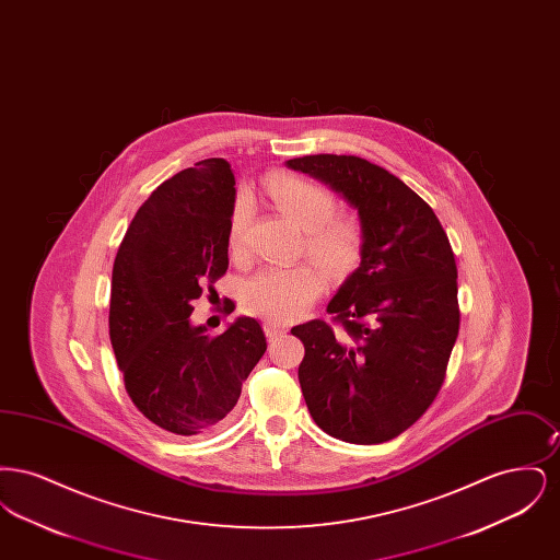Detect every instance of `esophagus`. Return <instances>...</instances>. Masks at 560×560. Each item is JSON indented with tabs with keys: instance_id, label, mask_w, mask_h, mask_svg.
Instances as JSON below:
<instances>
[{
	"instance_id": "34e87169",
	"label": "esophagus",
	"mask_w": 560,
	"mask_h": 560,
	"mask_svg": "<svg viewBox=\"0 0 560 560\" xmlns=\"http://www.w3.org/2000/svg\"><path fill=\"white\" fill-rule=\"evenodd\" d=\"M285 331H288L285 325H279V323H275V320H267V323H265V334H267L268 340H272V338H277V336H283Z\"/></svg>"
}]
</instances>
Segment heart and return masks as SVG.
I'll list each match as a JSON object with an SVG mask.
<instances>
[{
	"mask_svg": "<svg viewBox=\"0 0 560 560\" xmlns=\"http://www.w3.org/2000/svg\"><path fill=\"white\" fill-rule=\"evenodd\" d=\"M267 195L275 208L304 231V249L311 258L342 277L361 262L365 249L363 226L348 215H336L338 199L327 187L295 174H272ZM254 218L249 195L235 199L229 222V247L235 258L247 256V233ZM327 288L317 265L265 268L243 285V306L262 319L285 323L300 317Z\"/></svg>",
	"mask_w": 560,
	"mask_h": 560,
	"instance_id": "1",
	"label": "heart"
}]
</instances>
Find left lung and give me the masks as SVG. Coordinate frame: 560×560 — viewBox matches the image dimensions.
Here are the masks:
<instances>
[{
  "instance_id": "1",
  "label": "left lung",
  "mask_w": 560,
  "mask_h": 560,
  "mask_svg": "<svg viewBox=\"0 0 560 560\" xmlns=\"http://www.w3.org/2000/svg\"><path fill=\"white\" fill-rule=\"evenodd\" d=\"M342 192L365 231L361 265L327 304L331 323L295 325L298 380L327 434L384 443L436 399L459 331L452 243L427 201L388 170L354 155L288 161Z\"/></svg>"
}]
</instances>
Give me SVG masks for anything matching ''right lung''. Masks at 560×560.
<instances>
[{"mask_svg": "<svg viewBox=\"0 0 560 560\" xmlns=\"http://www.w3.org/2000/svg\"><path fill=\"white\" fill-rule=\"evenodd\" d=\"M233 206L229 161H199L151 192L113 262L108 336L126 390L149 422L180 436L224 422L267 350L252 317L220 336L188 319L229 268ZM233 311L229 300L224 313Z\"/></svg>", "mask_w": 560, "mask_h": 560, "instance_id": "obj_1", "label": "right lung"}]
</instances>
